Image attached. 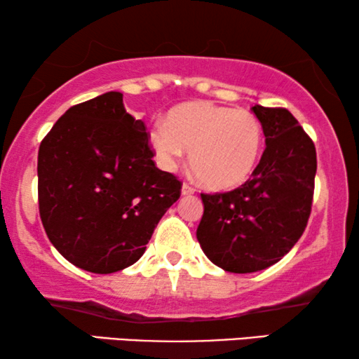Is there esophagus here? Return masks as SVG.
I'll use <instances>...</instances> for the list:
<instances>
[{"mask_svg": "<svg viewBox=\"0 0 359 359\" xmlns=\"http://www.w3.org/2000/svg\"><path fill=\"white\" fill-rule=\"evenodd\" d=\"M181 193H183V196H191L196 193V188L194 186H191L189 183H183V188H181Z\"/></svg>", "mask_w": 359, "mask_h": 359, "instance_id": "esophagus-1", "label": "esophagus"}]
</instances>
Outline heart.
<instances>
[{"mask_svg":"<svg viewBox=\"0 0 359 359\" xmlns=\"http://www.w3.org/2000/svg\"><path fill=\"white\" fill-rule=\"evenodd\" d=\"M150 144L165 170L176 168L183 151L191 150V168L201 183L230 189L242 184L257 166L263 130L247 109L188 102L170 111L165 126L151 127Z\"/></svg>","mask_w":359,"mask_h":359,"instance_id":"1","label":"heart"}]
</instances>
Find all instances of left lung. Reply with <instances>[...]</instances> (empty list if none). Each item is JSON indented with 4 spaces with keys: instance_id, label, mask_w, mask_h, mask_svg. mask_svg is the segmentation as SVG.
<instances>
[{
    "instance_id": "8db88e82",
    "label": "left lung",
    "mask_w": 359,
    "mask_h": 359,
    "mask_svg": "<svg viewBox=\"0 0 359 359\" xmlns=\"http://www.w3.org/2000/svg\"><path fill=\"white\" fill-rule=\"evenodd\" d=\"M266 149L252 178L227 193H201L196 237L210 262L230 273L278 263L302 237L312 210L316 145L286 107L255 104Z\"/></svg>"
}]
</instances>
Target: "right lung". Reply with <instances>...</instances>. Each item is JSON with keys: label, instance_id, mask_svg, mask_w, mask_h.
<instances>
[{"label": "right lung", "instance_id": "1", "mask_svg": "<svg viewBox=\"0 0 359 359\" xmlns=\"http://www.w3.org/2000/svg\"><path fill=\"white\" fill-rule=\"evenodd\" d=\"M154 155L145 124L117 91L72 106L53 124L39 147V214L63 258L109 274L144 255L183 186Z\"/></svg>", "mask_w": 359, "mask_h": 359}]
</instances>
